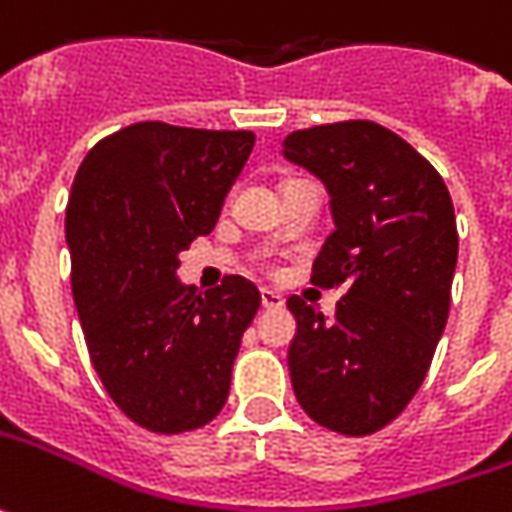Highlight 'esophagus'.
Returning <instances> with one entry per match:
<instances>
[{"instance_id": "34e87169", "label": "esophagus", "mask_w": 512, "mask_h": 512, "mask_svg": "<svg viewBox=\"0 0 512 512\" xmlns=\"http://www.w3.org/2000/svg\"><path fill=\"white\" fill-rule=\"evenodd\" d=\"M260 303H263V309H280L283 306V294H277L272 289H260Z\"/></svg>"}]
</instances>
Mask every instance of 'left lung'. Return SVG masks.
I'll list each match as a JSON object with an SVG mask.
<instances>
[{
	"label": "left lung",
	"instance_id": "left-lung-1",
	"mask_svg": "<svg viewBox=\"0 0 512 512\" xmlns=\"http://www.w3.org/2000/svg\"><path fill=\"white\" fill-rule=\"evenodd\" d=\"M283 155L331 195L334 232L311 283L345 289L331 320L289 297L291 388L317 425L368 436L414 399L448 323L459 255L453 201L431 161L374 121L297 130Z\"/></svg>",
	"mask_w": 512,
	"mask_h": 512
}]
</instances>
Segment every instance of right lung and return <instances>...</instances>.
Here are the masks:
<instances>
[{"label": "right lung", "mask_w": 512, "mask_h": 512, "mask_svg": "<svg viewBox=\"0 0 512 512\" xmlns=\"http://www.w3.org/2000/svg\"><path fill=\"white\" fill-rule=\"evenodd\" d=\"M255 133L138 121L101 138L67 201L73 300L104 391L152 433L203 428L229 397L260 291L240 274L198 294L178 255L218 223Z\"/></svg>", "instance_id": "obj_1"}]
</instances>
